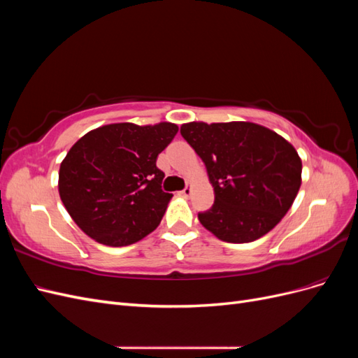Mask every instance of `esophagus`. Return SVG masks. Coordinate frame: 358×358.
Instances as JSON below:
<instances>
[{"mask_svg": "<svg viewBox=\"0 0 358 358\" xmlns=\"http://www.w3.org/2000/svg\"><path fill=\"white\" fill-rule=\"evenodd\" d=\"M180 194H182L183 197H189L191 196V187H185V188L180 191Z\"/></svg>", "mask_w": 358, "mask_h": 358, "instance_id": "esophagus-1", "label": "esophagus"}]
</instances>
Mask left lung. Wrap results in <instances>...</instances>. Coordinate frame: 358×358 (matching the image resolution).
I'll list each match as a JSON object with an SVG mask.
<instances>
[{
    "label": "left lung",
    "instance_id": "obj_1",
    "mask_svg": "<svg viewBox=\"0 0 358 358\" xmlns=\"http://www.w3.org/2000/svg\"><path fill=\"white\" fill-rule=\"evenodd\" d=\"M180 134L203 159L215 191L199 221L230 243L257 241L284 218L301 183V161L285 138L252 122H191Z\"/></svg>",
    "mask_w": 358,
    "mask_h": 358
}]
</instances>
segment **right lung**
<instances>
[{
	"label": "right lung",
	"mask_w": 358,
	"mask_h": 358,
	"mask_svg": "<svg viewBox=\"0 0 358 358\" xmlns=\"http://www.w3.org/2000/svg\"><path fill=\"white\" fill-rule=\"evenodd\" d=\"M178 125H104L85 134L59 169V196L67 212L94 241L127 246L154 231L171 194L162 191L157 158Z\"/></svg>",
	"instance_id": "1"
}]
</instances>
